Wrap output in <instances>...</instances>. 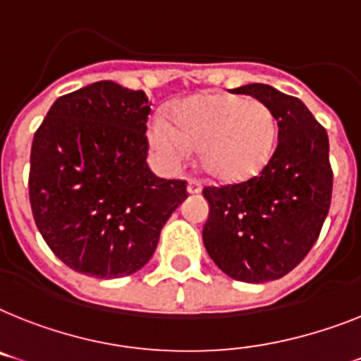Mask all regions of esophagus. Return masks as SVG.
<instances>
[{"instance_id": "1", "label": "esophagus", "mask_w": 361, "mask_h": 361, "mask_svg": "<svg viewBox=\"0 0 361 361\" xmlns=\"http://www.w3.org/2000/svg\"><path fill=\"white\" fill-rule=\"evenodd\" d=\"M201 190H202V186L197 178H188V193L195 195V193H201Z\"/></svg>"}]
</instances>
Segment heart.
<instances>
[{
	"label": "heart",
	"instance_id": "heart-1",
	"mask_svg": "<svg viewBox=\"0 0 361 361\" xmlns=\"http://www.w3.org/2000/svg\"><path fill=\"white\" fill-rule=\"evenodd\" d=\"M276 140L273 110L241 95L207 94L171 109V123L154 116L147 142L166 168H178L201 149V168L219 183H240L260 173L269 162Z\"/></svg>",
	"mask_w": 361,
	"mask_h": 361
}]
</instances>
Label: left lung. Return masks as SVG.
<instances>
[{
    "mask_svg": "<svg viewBox=\"0 0 361 361\" xmlns=\"http://www.w3.org/2000/svg\"><path fill=\"white\" fill-rule=\"evenodd\" d=\"M234 92L273 110L279 144L256 177L202 190L210 204L202 241L225 275L260 284L288 275L314 247L329 214L334 175L329 134L302 101L260 82Z\"/></svg>",
    "mask_w": 361,
    "mask_h": 361,
    "instance_id": "left-lung-1",
    "label": "left lung"
}]
</instances>
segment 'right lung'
Wrapping results in <instances>:
<instances>
[{"label":"right lung","mask_w":361,"mask_h":361,"mask_svg":"<svg viewBox=\"0 0 361 361\" xmlns=\"http://www.w3.org/2000/svg\"><path fill=\"white\" fill-rule=\"evenodd\" d=\"M149 112L145 92L99 80L59 97L35 133L32 217L77 273L120 279L142 269L188 197L186 180L149 169Z\"/></svg>","instance_id":"obj_1"}]
</instances>
